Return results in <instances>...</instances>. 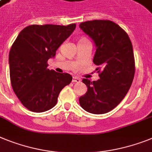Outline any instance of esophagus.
<instances>
[{
    "label": "esophagus",
    "mask_w": 152,
    "mask_h": 152,
    "mask_svg": "<svg viewBox=\"0 0 152 152\" xmlns=\"http://www.w3.org/2000/svg\"><path fill=\"white\" fill-rule=\"evenodd\" d=\"M80 81H81V80L78 77H76V76L72 77V83H80Z\"/></svg>",
    "instance_id": "obj_1"
}]
</instances>
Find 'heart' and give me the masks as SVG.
<instances>
[{
  "instance_id": "obj_1",
  "label": "heart",
  "mask_w": 152,
  "mask_h": 152,
  "mask_svg": "<svg viewBox=\"0 0 152 152\" xmlns=\"http://www.w3.org/2000/svg\"><path fill=\"white\" fill-rule=\"evenodd\" d=\"M85 39V38H83V39Z\"/></svg>"
}]
</instances>
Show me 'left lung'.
Instances as JSON below:
<instances>
[{
	"instance_id": "left-lung-1",
	"label": "left lung",
	"mask_w": 152,
	"mask_h": 152,
	"mask_svg": "<svg viewBox=\"0 0 152 152\" xmlns=\"http://www.w3.org/2000/svg\"><path fill=\"white\" fill-rule=\"evenodd\" d=\"M80 28L96 45L94 62L99 66L100 79L91 82L83 79L88 90L79 99L86 111L102 114L110 111L122 101L133 82L134 57L131 39L126 31L109 20L82 22Z\"/></svg>"
}]
</instances>
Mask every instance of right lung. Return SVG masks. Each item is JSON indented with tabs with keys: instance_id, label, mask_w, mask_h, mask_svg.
<instances>
[{
	"instance_id": "add662e5",
	"label": "right lung",
	"mask_w": 152,
	"mask_h": 152,
	"mask_svg": "<svg viewBox=\"0 0 152 152\" xmlns=\"http://www.w3.org/2000/svg\"><path fill=\"white\" fill-rule=\"evenodd\" d=\"M67 26L32 25L19 33L9 52L11 83L21 104L41 113L57 104L61 90L72 80L68 73L49 70L48 60L76 28Z\"/></svg>"
}]
</instances>
